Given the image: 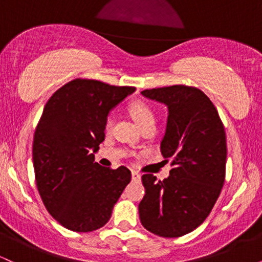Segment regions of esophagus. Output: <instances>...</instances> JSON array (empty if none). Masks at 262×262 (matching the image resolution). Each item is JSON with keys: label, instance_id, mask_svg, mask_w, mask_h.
Here are the masks:
<instances>
[{"label": "esophagus", "instance_id": "esophagus-1", "mask_svg": "<svg viewBox=\"0 0 262 262\" xmlns=\"http://www.w3.org/2000/svg\"><path fill=\"white\" fill-rule=\"evenodd\" d=\"M140 177H141V175L138 172V171H132V179H133L134 181H139Z\"/></svg>", "mask_w": 262, "mask_h": 262}]
</instances>
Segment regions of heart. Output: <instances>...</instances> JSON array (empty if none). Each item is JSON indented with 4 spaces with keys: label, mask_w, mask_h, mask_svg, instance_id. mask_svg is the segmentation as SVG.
<instances>
[{
    "label": "heart",
    "mask_w": 262,
    "mask_h": 262,
    "mask_svg": "<svg viewBox=\"0 0 262 262\" xmlns=\"http://www.w3.org/2000/svg\"><path fill=\"white\" fill-rule=\"evenodd\" d=\"M129 113H130L132 118L134 119V122L139 125L140 128L145 127L148 124H155V113L152 111V108L150 107V104L141 100H135L130 102L128 106ZM113 121L111 117H108L106 124H104V129L106 132H110L112 129Z\"/></svg>",
    "instance_id": "b5f03b06"
}]
</instances>
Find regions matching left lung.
Instances as JSON below:
<instances>
[{
    "mask_svg": "<svg viewBox=\"0 0 262 262\" xmlns=\"http://www.w3.org/2000/svg\"><path fill=\"white\" fill-rule=\"evenodd\" d=\"M144 97L169 110L160 149L171 161L162 181L141 176L143 227L164 237H179L203 223L217 202L225 179L227 139L217 108L201 90L185 85L144 90Z\"/></svg>",
    "mask_w": 262,
    "mask_h": 262,
    "instance_id": "left-lung-1",
    "label": "left lung"
}]
</instances>
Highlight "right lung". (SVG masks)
<instances>
[{
	"label": "right lung",
	"instance_id": "add662e5",
	"mask_svg": "<svg viewBox=\"0 0 262 262\" xmlns=\"http://www.w3.org/2000/svg\"><path fill=\"white\" fill-rule=\"evenodd\" d=\"M134 91L75 79L45 104L33 140L35 181L45 208L69 230L87 233L103 227L130 182L127 167L101 166L95 152L104 140L110 111Z\"/></svg>",
	"mask_w": 262,
	"mask_h": 262
}]
</instances>
